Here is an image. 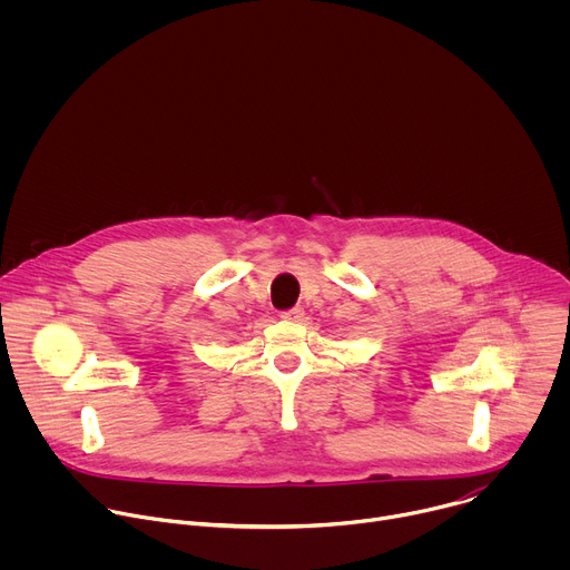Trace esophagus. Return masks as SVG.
<instances>
[{
	"label": "esophagus",
	"mask_w": 570,
	"mask_h": 570,
	"mask_svg": "<svg viewBox=\"0 0 570 570\" xmlns=\"http://www.w3.org/2000/svg\"><path fill=\"white\" fill-rule=\"evenodd\" d=\"M302 315H304V308H302V306H293V308L282 311V317H284V320H291V322L302 320Z\"/></svg>",
	"instance_id": "obj_1"
}]
</instances>
